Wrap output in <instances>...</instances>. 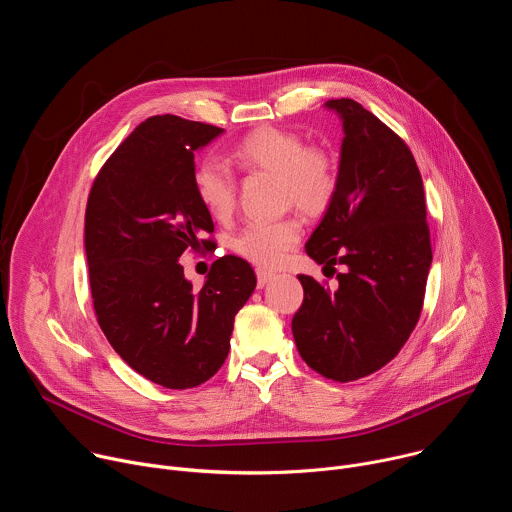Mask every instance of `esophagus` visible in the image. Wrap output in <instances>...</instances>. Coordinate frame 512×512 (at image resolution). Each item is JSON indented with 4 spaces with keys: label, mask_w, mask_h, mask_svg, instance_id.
Segmentation results:
<instances>
[{
    "label": "esophagus",
    "mask_w": 512,
    "mask_h": 512,
    "mask_svg": "<svg viewBox=\"0 0 512 512\" xmlns=\"http://www.w3.org/2000/svg\"><path fill=\"white\" fill-rule=\"evenodd\" d=\"M273 279H275V273L265 271V269H257V285H259V287H265V285L271 283Z\"/></svg>",
    "instance_id": "1"
}]
</instances>
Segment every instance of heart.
Returning <instances> with one entry per match:
<instances>
[{"mask_svg": "<svg viewBox=\"0 0 512 512\" xmlns=\"http://www.w3.org/2000/svg\"><path fill=\"white\" fill-rule=\"evenodd\" d=\"M229 164L239 172H267L281 182L285 202L308 214H322L338 190V170L332 156L310 148L304 137L277 127H261L245 135L229 152ZM192 184L198 200L214 218H227L237 204V182L231 170L206 158L196 164ZM302 239V223L294 216L281 221L249 223L235 239L233 251L261 265H277L285 251Z\"/></svg>", "mask_w": 512, "mask_h": 512, "instance_id": "heart-1", "label": "heart"}]
</instances>
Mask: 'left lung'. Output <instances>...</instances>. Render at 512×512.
Wrapping results in <instances>:
<instances>
[{
	"label": "left lung",
	"instance_id": "left-lung-1",
	"mask_svg": "<svg viewBox=\"0 0 512 512\" xmlns=\"http://www.w3.org/2000/svg\"><path fill=\"white\" fill-rule=\"evenodd\" d=\"M342 119L338 190L306 243L326 267L344 265L330 291L298 275L304 302L291 320L300 356L348 383L383 369L411 336L431 265L425 194L407 143L352 99H330Z\"/></svg>",
	"mask_w": 512,
	"mask_h": 512
}]
</instances>
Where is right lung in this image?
I'll use <instances>...</instances> for the list:
<instances>
[{
  "instance_id": "obj_1",
  "label": "right lung",
  "mask_w": 512,
  "mask_h": 512,
  "mask_svg": "<svg viewBox=\"0 0 512 512\" xmlns=\"http://www.w3.org/2000/svg\"><path fill=\"white\" fill-rule=\"evenodd\" d=\"M225 129L176 115L139 123L97 174L85 212V251L97 322L115 352L148 381L192 389L231 348L237 312L257 285L251 265L216 259L194 291L186 249H212V218L194 192V152Z\"/></svg>"
}]
</instances>
